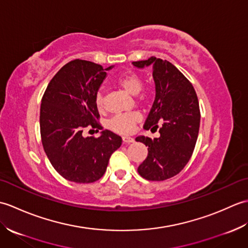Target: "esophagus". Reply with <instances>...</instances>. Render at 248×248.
<instances>
[{
	"mask_svg": "<svg viewBox=\"0 0 248 248\" xmlns=\"http://www.w3.org/2000/svg\"><path fill=\"white\" fill-rule=\"evenodd\" d=\"M123 141H124V144H131V143H134V139L128 138V136H124Z\"/></svg>",
	"mask_w": 248,
	"mask_h": 248,
	"instance_id": "obj_1",
	"label": "esophagus"
}]
</instances>
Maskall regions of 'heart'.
Masks as SVG:
<instances>
[{
	"instance_id": "b5f03b06",
	"label": "heart",
	"mask_w": 248,
	"mask_h": 248,
	"mask_svg": "<svg viewBox=\"0 0 248 248\" xmlns=\"http://www.w3.org/2000/svg\"><path fill=\"white\" fill-rule=\"evenodd\" d=\"M117 85L124 89L128 93L136 96L139 94L143 87V81L141 78L133 72L124 73L116 80ZM140 100L144 99V96H139ZM94 103L99 110H102L104 107V98L101 92H98L96 97H94ZM140 116L139 113H129V114H121L116 115L115 117L109 120L108 127L113 131L120 134H129L133 130L134 124L139 123Z\"/></svg>"
}]
</instances>
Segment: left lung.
I'll list each match as a JSON object with an SVG mask.
<instances>
[{"mask_svg":"<svg viewBox=\"0 0 248 248\" xmlns=\"http://www.w3.org/2000/svg\"><path fill=\"white\" fill-rule=\"evenodd\" d=\"M132 64L154 68L155 99L144 129L160 132L154 140L143 135L135 139L148 146L138 171L147 180L163 181L180 172L193 155L200 124L198 98L191 82L171 62L151 56Z\"/></svg>","mask_w":248,"mask_h":248,"instance_id":"1","label":"left lung"}]
</instances>
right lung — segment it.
<instances>
[{"label":"right lung","instance_id":"right-lung-1","mask_svg":"<svg viewBox=\"0 0 248 248\" xmlns=\"http://www.w3.org/2000/svg\"><path fill=\"white\" fill-rule=\"evenodd\" d=\"M101 65L75 60L62 67L41 99L40 135L46 156L62 177L77 183L101 178L115 150L123 143L119 135L104 130L99 138H84L89 127L102 130L94 97L107 70Z\"/></svg>","mask_w":248,"mask_h":248}]
</instances>
